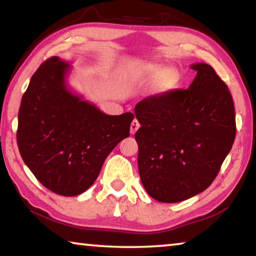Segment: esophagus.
<instances>
[{
  "mask_svg": "<svg viewBox=\"0 0 256 256\" xmlns=\"http://www.w3.org/2000/svg\"><path fill=\"white\" fill-rule=\"evenodd\" d=\"M138 128H140V123H138V120H133L132 123H131V128H130V130H131V134H134L136 133Z\"/></svg>",
  "mask_w": 256,
  "mask_h": 256,
  "instance_id": "34e87169",
  "label": "esophagus"
}]
</instances>
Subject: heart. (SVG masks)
<instances>
[{
    "label": "heart",
    "mask_w": 256,
    "mask_h": 256,
    "mask_svg": "<svg viewBox=\"0 0 256 256\" xmlns=\"http://www.w3.org/2000/svg\"><path fill=\"white\" fill-rule=\"evenodd\" d=\"M134 75L146 80H158V90L168 92L178 86L180 75L176 69L166 68L161 64H146L136 69Z\"/></svg>",
    "instance_id": "heart-1"
}]
</instances>
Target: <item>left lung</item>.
<instances>
[{"instance_id":"1","label":"left lung","mask_w":256,"mask_h":256,"mask_svg":"<svg viewBox=\"0 0 256 256\" xmlns=\"http://www.w3.org/2000/svg\"><path fill=\"white\" fill-rule=\"evenodd\" d=\"M188 90L148 96L136 105L142 184L160 202H179L215 180L236 136L232 95L212 66L194 64Z\"/></svg>"}]
</instances>
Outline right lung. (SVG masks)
Returning <instances> with one entry per match:
<instances>
[{
    "label": "right lung",
    "instance_id": "1",
    "mask_svg": "<svg viewBox=\"0 0 256 256\" xmlns=\"http://www.w3.org/2000/svg\"><path fill=\"white\" fill-rule=\"evenodd\" d=\"M72 66L51 57L22 96L16 141L31 172L51 192L77 196L90 187L113 148L130 136L132 113L108 115L67 86Z\"/></svg>",
    "mask_w": 256,
    "mask_h": 256
}]
</instances>
